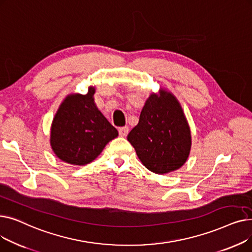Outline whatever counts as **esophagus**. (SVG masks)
<instances>
[{"instance_id":"34e87169","label":"esophagus","mask_w":252,"mask_h":252,"mask_svg":"<svg viewBox=\"0 0 252 252\" xmlns=\"http://www.w3.org/2000/svg\"><path fill=\"white\" fill-rule=\"evenodd\" d=\"M118 133L121 137H126L128 134V127L127 126H123L118 128Z\"/></svg>"}]
</instances>
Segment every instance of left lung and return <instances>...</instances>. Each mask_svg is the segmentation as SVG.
Segmentation results:
<instances>
[{
  "label": "left lung",
  "mask_w": 252,
  "mask_h": 252,
  "mask_svg": "<svg viewBox=\"0 0 252 252\" xmlns=\"http://www.w3.org/2000/svg\"><path fill=\"white\" fill-rule=\"evenodd\" d=\"M152 94L145 103L139 124L129 131L142 163L155 174H167L180 168L190 153L191 135L178 100L163 90Z\"/></svg>",
  "instance_id": "8db88e82"
}]
</instances>
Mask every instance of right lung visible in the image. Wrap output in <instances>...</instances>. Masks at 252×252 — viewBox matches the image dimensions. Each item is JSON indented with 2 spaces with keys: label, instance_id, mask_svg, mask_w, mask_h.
Wrapping results in <instances>:
<instances>
[{
  "label": "right lung",
  "instance_id": "add662e5",
  "mask_svg": "<svg viewBox=\"0 0 252 252\" xmlns=\"http://www.w3.org/2000/svg\"><path fill=\"white\" fill-rule=\"evenodd\" d=\"M94 93L95 89L91 88L87 95L68 96L53 119L51 146L58 158L67 163H90L118 136L117 129L96 107Z\"/></svg>",
  "mask_w": 252,
  "mask_h": 252
}]
</instances>
